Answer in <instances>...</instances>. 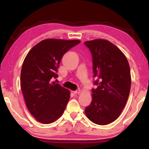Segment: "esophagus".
I'll list each match as a JSON object with an SVG mask.
<instances>
[{
    "mask_svg": "<svg viewBox=\"0 0 149 149\" xmlns=\"http://www.w3.org/2000/svg\"><path fill=\"white\" fill-rule=\"evenodd\" d=\"M74 93V94H79V93H81V90L80 89H77L76 91H75Z\"/></svg>",
    "mask_w": 149,
    "mask_h": 149,
    "instance_id": "esophagus-1",
    "label": "esophagus"
}]
</instances>
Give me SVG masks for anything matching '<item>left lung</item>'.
Listing matches in <instances>:
<instances>
[{
  "label": "left lung",
  "instance_id": "obj_1",
  "mask_svg": "<svg viewBox=\"0 0 149 149\" xmlns=\"http://www.w3.org/2000/svg\"><path fill=\"white\" fill-rule=\"evenodd\" d=\"M93 58L92 101L85 110L87 117L98 125H107L120 116L131 88L129 63L123 52L112 42L95 39L84 42Z\"/></svg>",
  "mask_w": 149,
  "mask_h": 149
}]
</instances>
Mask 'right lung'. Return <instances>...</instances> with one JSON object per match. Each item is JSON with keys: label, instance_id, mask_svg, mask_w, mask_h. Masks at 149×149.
I'll use <instances>...</instances> for the list:
<instances>
[{"label": "right lung", "instance_id": "obj_1", "mask_svg": "<svg viewBox=\"0 0 149 149\" xmlns=\"http://www.w3.org/2000/svg\"><path fill=\"white\" fill-rule=\"evenodd\" d=\"M79 40L45 39L29 50L22 65L20 82L25 102L38 122L50 123L58 119L69 101L70 92L54 81L60 62Z\"/></svg>", "mask_w": 149, "mask_h": 149}]
</instances>
